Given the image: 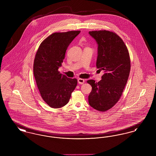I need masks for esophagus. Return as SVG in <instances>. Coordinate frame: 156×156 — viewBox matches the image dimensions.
Segmentation results:
<instances>
[{
    "instance_id": "obj_1",
    "label": "esophagus",
    "mask_w": 156,
    "mask_h": 156,
    "mask_svg": "<svg viewBox=\"0 0 156 156\" xmlns=\"http://www.w3.org/2000/svg\"><path fill=\"white\" fill-rule=\"evenodd\" d=\"M85 82V80L83 79H81V78H79L78 80V82L80 83V84H83Z\"/></svg>"
}]
</instances>
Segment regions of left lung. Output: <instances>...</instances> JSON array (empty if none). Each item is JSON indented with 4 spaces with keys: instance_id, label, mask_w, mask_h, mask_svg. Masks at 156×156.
<instances>
[{
    "instance_id": "8db88e82",
    "label": "left lung",
    "mask_w": 156,
    "mask_h": 156,
    "mask_svg": "<svg viewBox=\"0 0 156 156\" xmlns=\"http://www.w3.org/2000/svg\"><path fill=\"white\" fill-rule=\"evenodd\" d=\"M98 44L97 68L104 70L98 82L92 86L89 105L100 112L109 110L118 102L125 87L130 70V59L126 45L116 33L107 30L89 31Z\"/></svg>"
}]
</instances>
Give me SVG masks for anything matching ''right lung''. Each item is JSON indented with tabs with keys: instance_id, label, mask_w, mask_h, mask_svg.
Returning <instances> with one entry per match:
<instances>
[{
	"instance_id": "add662e5",
	"label": "right lung",
	"mask_w": 156,
	"mask_h": 156,
	"mask_svg": "<svg viewBox=\"0 0 156 156\" xmlns=\"http://www.w3.org/2000/svg\"><path fill=\"white\" fill-rule=\"evenodd\" d=\"M81 31L54 33L40 45L33 65L34 76L43 99L52 108L68 104L77 85V80L61 74L68 47Z\"/></svg>"
}]
</instances>
